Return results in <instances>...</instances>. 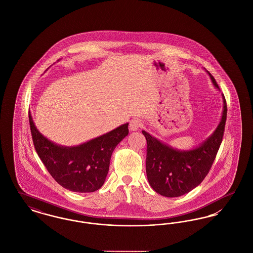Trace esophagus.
Masks as SVG:
<instances>
[{
    "label": "esophagus",
    "instance_id": "1",
    "mask_svg": "<svg viewBox=\"0 0 253 253\" xmlns=\"http://www.w3.org/2000/svg\"><path fill=\"white\" fill-rule=\"evenodd\" d=\"M140 126H141V122L138 120H136V119H132V121H130V123H129L130 131H137Z\"/></svg>",
    "mask_w": 253,
    "mask_h": 253
}]
</instances>
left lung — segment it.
Here are the masks:
<instances>
[{
  "instance_id": "left-lung-1",
  "label": "left lung",
  "mask_w": 253,
  "mask_h": 253,
  "mask_svg": "<svg viewBox=\"0 0 253 253\" xmlns=\"http://www.w3.org/2000/svg\"><path fill=\"white\" fill-rule=\"evenodd\" d=\"M208 74L214 87L220 90L214 78L211 73ZM222 97L223 113L215 131L192 150L174 149L142 131L147 140V178L153 190L160 195L178 197L188 193L204 180L209 173L225 131L228 109L224 95Z\"/></svg>"
}]
</instances>
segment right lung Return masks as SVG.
<instances>
[{
  "label": "right lung",
  "mask_w": 253,
  "mask_h": 253,
  "mask_svg": "<svg viewBox=\"0 0 253 253\" xmlns=\"http://www.w3.org/2000/svg\"><path fill=\"white\" fill-rule=\"evenodd\" d=\"M28 117L37 154L61 187L75 193H93L102 187L112 154L128 135L129 123L83 144L66 147L55 144L43 136L38 131L30 112Z\"/></svg>",
  "instance_id": "1"
}]
</instances>
